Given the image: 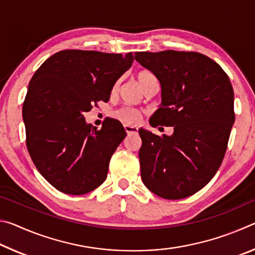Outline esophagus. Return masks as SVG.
Masks as SVG:
<instances>
[{
	"instance_id": "esophagus-1",
	"label": "esophagus",
	"mask_w": 255,
	"mask_h": 255,
	"mask_svg": "<svg viewBox=\"0 0 255 255\" xmlns=\"http://www.w3.org/2000/svg\"><path fill=\"white\" fill-rule=\"evenodd\" d=\"M125 130L128 135H130V133H137L138 128L136 126H130V125H125Z\"/></svg>"
}]
</instances>
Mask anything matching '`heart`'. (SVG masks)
Listing matches in <instances>:
<instances>
[{"instance_id":"b5f03b06","label":"heart","mask_w":255,"mask_h":255,"mask_svg":"<svg viewBox=\"0 0 255 255\" xmlns=\"http://www.w3.org/2000/svg\"><path fill=\"white\" fill-rule=\"evenodd\" d=\"M136 80L138 84L141 86V89H145L146 86L150 83H155L156 79L152 74V73L148 71H140L136 74ZM117 89V85H115L114 90ZM116 117H117L120 122L127 125H133L138 123V120L140 119V112L133 109V108H123V109L118 110L116 112Z\"/></svg>"}]
</instances>
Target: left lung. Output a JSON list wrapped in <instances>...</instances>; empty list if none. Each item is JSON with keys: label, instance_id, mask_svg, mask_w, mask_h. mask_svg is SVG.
I'll return each instance as SVG.
<instances>
[{"label": "left lung", "instance_id": "1", "mask_svg": "<svg viewBox=\"0 0 255 255\" xmlns=\"http://www.w3.org/2000/svg\"><path fill=\"white\" fill-rule=\"evenodd\" d=\"M135 59L161 84L150 126L173 127L171 136L138 130L141 180L158 197L183 199L204 188L223 162L235 122L230 77L195 51H139Z\"/></svg>", "mask_w": 255, "mask_h": 255}]
</instances>
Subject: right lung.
<instances>
[{"label":"right lung","mask_w":255,"mask_h":255,"mask_svg":"<svg viewBox=\"0 0 255 255\" xmlns=\"http://www.w3.org/2000/svg\"><path fill=\"white\" fill-rule=\"evenodd\" d=\"M132 62V53L67 49L50 56L32 76L22 108L28 152L39 173L59 191L84 195L107 179L110 158L126 130L112 118L98 130L84 114L98 101H109L116 82Z\"/></svg>","instance_id":"obj_1"}]
</instances>
